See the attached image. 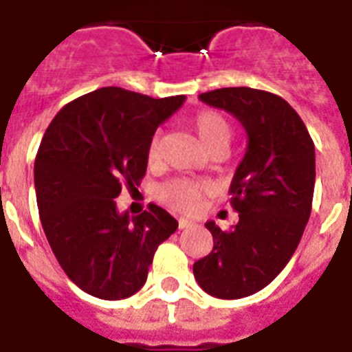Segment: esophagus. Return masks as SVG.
I'll return each instance as SVG.
<instances>
[{"mask_svg": "<svg viewBox=\"0 0 352 352\" xmlns=\"http://www.w3.org/2000/svg\"><path fill=\"white\" fill-rule=\"evenodd\" d=\"M192 225H193L192 221L184 219V217H181V219H179V228H181V230H184V228H188V226H192Z\"/></svg>", "mask_w": 352, "mask_h": 352, "instance_id": "34e87169", "label": "esophagus"}]
</instances>
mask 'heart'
I'll list each match as a JSON object with an SVG mask.
<instances>
[{
    "instance_id": "b5f03b06",
    "label": "heart",
    "mask_w": 352,
    "mask_h": 352,
    "mask_svg": "<svg viewBox=\"0 0 352 352\" xmlns=\"http://www.w3.org/2000/svg\"><path fill=\"white\" fill-rule=\"evenodd\" d=\"M192 129L197 135L199 142L203 144L204 148L212 151L214 148H228L230 142V126L225 118L221 117L219 113L215 111H201L192 118ZM159 149L160 140L155 135L148 144L146 149V159L149 164H155L159 160ZM162 199L166 203L173 206L175 210L182 214H195L204 201V188L201 184L188 179H175V181L168 182L162 192Z\"/></svg>"
}]
</instances>
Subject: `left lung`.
<instances>
[{"mask_svg": "<svg viewBox=\"0 0 352 352\" xmlns=\"http://www.w3.org/2000/svg\"><path fill=\"white\" fill-rule=\"evenodd\" d=\"M199 98L232 113L248 135L245 159L230 184L239 223L221 230L208 221L214 250L193 265L204 292L239 300L265 289L300 245L314 195V142L300 115L274 93L223 87Z\"/></svg>", "mask_w": 352, "mask_h": 352, "instance_id": "8db88e82", "label": "left lung"}]
</instances>
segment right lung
Masks as SVG:
<instances>
[{"label": "right lung", "instance_id": "1", "mask_svg": "<svg viewBox=\"0 0 352 352\" xmlns=\"http://www.w3.org/2000/svg\"><path fill=\"white\" fill-rule=\"evenodd\" d=\"M184 95L151 98L102 87L63 106L47 127L34 162L36 201L47 241L76 287L100 300L142 289L159 245L179 223L149 204L118 214L122 188L146 175V149Z\"/></svg>", "mask_w": 352, "mask_h": 352}]
</instances>
